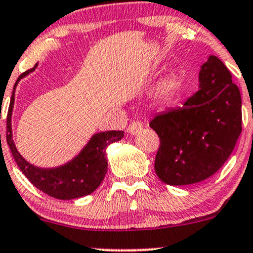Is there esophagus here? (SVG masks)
<instances>
[{
	"mask_svg": "<svg viewBox=\"0 0 253 253\" xmlns=\"http://www.w3.org/2000/svg\"><path fill=\"white\" fill-rule=\"evenodd\" d=\"M141 128H143V124H141L140 121H133L128 126L127 131H128L129 134H135V133L139 132Z\"/></svg>",
	"mask_w": 253,
	"mask_h": 253,
	"instance_id": "1",
	"label": "esophagus"
}]
</instances>
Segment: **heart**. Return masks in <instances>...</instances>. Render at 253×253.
I'll return each instance as SVG.
<instances>
[{"mask_svg":"<svg viewBox=\"0 0 253 253\" xmlns=\"http://www.w3.org/2000/svg\"><path fill=\"white\" fill-rule=\"evenodd\" d=\"M180 87V82L176 77H169L161 83L157 88V95L160 98L168 101L175 96Z\"/></svg>","mask_w":253,"mask_h":253,"instance_id":"1","label":"heart"}]
</instances>
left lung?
<instances>
[{"label": "left lung", "mask_w": 253, "mask_h": 253, "mask_svg": "<svg viewBox=\"0 0 253 253\" xmlns=\"http://www.w3.org/2000/svg\"><path fill=\"white\" fill-rule=\"evenodd\" d=\"M199 82V91L182 107L158 114L149 124L160 137L155 170L167 185L196 184L213 175L241 133L240 91L224 63L210 56Z\"/></svg>", "instance_id": "1"}]
</instances>
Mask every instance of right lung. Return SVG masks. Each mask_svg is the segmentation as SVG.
Wrapping results in <instances>:
<instances>
[{
    "instance_id": "obj_1",
    "label": "right lung",
    "mask_w": 253,
    "mask_h": 253,
    "mask_svg": "<svg viewBox=\"0 0 253 253\" xmlns=\"http://www.w3.org/2000/svg\"><path fill=\"white\" fill-rule=\"evenodd\" d=\"M36 66L29 71L24 72L16 80L14 85L19 83L21 78L35 71ZM14 104V91L10 97L9 109L7 119V143L15 160L16 165L23 171L24 175L30 180L33 186L41 190L42 192L49 194L57 199H76L87 196L101 185L103 181L108 169V161L105 156V150L112 143L119 141L124 137L122 131H108L97 133L86 144L83 151L71 162L66 163L57 168L44 169L30 165L23 158L16 150L12 139V110Z\"/></svg>"
}]
</instances>
